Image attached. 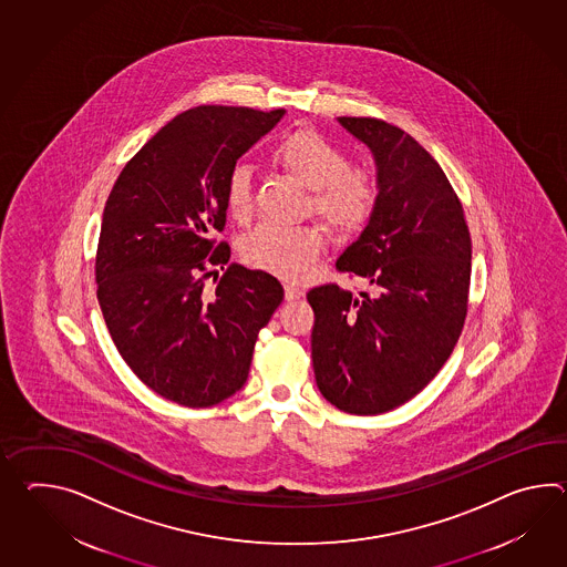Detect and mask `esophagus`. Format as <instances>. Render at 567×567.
<instances>
[{
	"instance_id": "34e87169",
	"label": "esophagus",
	"mask_w": 567,
	"mask_h": 567,
	"mask_svg": "<svg viewBox=\"0 0 567 567\" xmlns=\"http://www.w3.org/2000/svg\"><path fill=\"white\" fill-rule=\"evenodd\" d=\"M302 295H305V292H302V289H299V287L285 285V299H287V301H299Z\"/></svg>"
}]
</instances>
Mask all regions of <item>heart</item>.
I'll return each mask as SVG.
<instances>
[{"label": "heart", "mask_w": 567, "mask_h": 567, "mask_svg": "<svg viewBox=\"0 0 567 567\" xmlns=\"http://www.w3.org/2000/svg\"><path fill=\"white\" fill-rule=\"evenodd\" d=\"M270 161L280 171L311 189V207L340 234L362 231L377 214V181L352 168L346 152L319 132L301 127L278 140ZM227 214L238 224L254 215L252 171L244 164L231 168L224 189ZM328 244V231L319 224L280 227L262 224L241 241L248 265L275 277L297 280L313 265Z\"/></svg>", "instance_id": "heart-1"}]
</instances>
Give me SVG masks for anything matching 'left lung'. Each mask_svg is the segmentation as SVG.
<instances>
[{"label":"left lung","instance_id":"1","mask_svg":"<svg viewBox=\"0 0 567 567\" xmlns=\"http://www.w3.org/2000/svg\"><path fill=\"white\" fill-rule=\"evenodd\" d=\"M372 151L377 214L336 268L377 295L321 285L313 307L315 380L350 415H380L423 391L452 355L467 315L472 239L464 207L437 161L377 117H340Z\"/></svg>","mask_w":567,"mask_h":567}]
</instances>
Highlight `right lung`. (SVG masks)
<instances>
[{
  "label": "right lung",
  "instance_id": "obj_1",
  "mask_svg": "<svg viewBox=\"0 0 567 567\" xmlns=\"http://www.w3.org/2000/svg\"><path fill=\"white\" fill-rule=\"evenodd\" d=\"M285 110L199 105L158 130L117 176L95 254L97 301L132 372L166 401L202 409L238 392L285 290L229 265L226 178ZM214 276L213 287L208 278Z\"/></svg>",
  "mask_w": 567,
  "mask_h": 567
}]
</instances>
